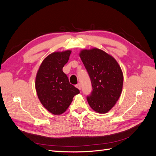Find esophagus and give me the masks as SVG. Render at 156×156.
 I'll use <instances>...</instances> for the list:
<instances>
[{"mask_svg":"<svg viewBox=\"0 0 156 156\" xmlns=\"http://www.w3.org/2000/svg\"><path fill=\"white\" fill-rule=\"evenodd\" d=\"M76 87H77L79 90H81V84H77V85H76Z\"/></svg>","mask_w":156,"mask_h":156,"instance_id":"1","label":"esophagus"}]
</instances>
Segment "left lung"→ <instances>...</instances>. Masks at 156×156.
I'll return each instance as SVG.
<instances>
[{
  "label": "left lung",
  "instance_id": "8db88e82",
  "mask_svg": "<svg viewBox=\"0 0 156 156\" xmlns=\"http://www.w3.org/2000/svg\"><path fill=\"white\" fill-rule=\"evenodd\" d=\"M79 56L92 83L93 90L87 98L88 104L98 113H107L121 95L124 82L121 68L114 57L98 48L83 49Z\"/></svg>",
  "mask_w": 156,
  "mask_h": 156
}]
</instances>
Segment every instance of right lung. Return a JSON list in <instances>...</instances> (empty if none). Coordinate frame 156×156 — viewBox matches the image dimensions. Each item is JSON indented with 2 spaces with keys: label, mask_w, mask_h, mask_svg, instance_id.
I'll return each instance as SVG.
<instances>
[{
  "label": "right lung",
  "mask_w": 156,
  "mask_h": 156,
  "mask_svg": "<svg viewBox=\"0 0 156 156\" xmlns=\"http://www.w3.org/2000/svg\"><path fill=\"white\" fill-rule=\"evenodd\" d=\"M72 51H57L49 55L41 62L36 76L37 97L47 110L55 115L62 114L79 90L69 82L62 71Z\"/></svg>",
  "instance_id": "obj_1"
}]
</instances>
